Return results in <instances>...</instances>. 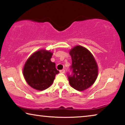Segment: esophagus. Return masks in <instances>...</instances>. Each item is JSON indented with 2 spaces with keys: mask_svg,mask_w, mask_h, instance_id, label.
I'll list each match as a JSON object with an SVG mask.
<instances>
[{
  "mask_svg": "<svg viewBox=\"0 0 125 125\" xmlns=\"http://www.w3.org/2000/svg\"><path fill=\"white\" fill-rule=\"evenodd\" d=\"M65 70L64 69H62L61 70V71H60V72L61 73H65Z\"/></svg>",
  "mask_w": 125,
  "mask_h": 125,
  "instance_id": "1",
  "label": "esophagus"
}]
</instances>
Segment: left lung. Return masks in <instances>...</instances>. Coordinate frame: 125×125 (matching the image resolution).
Segmentation results:
<instances>
[{
    "label": "left lung",
    "instance_id": "left-lung-1",
    "mask_svg": "<svg viewBox=\"0 0 125 125\" xmlns=\"http://www.w3.org/2000/svg\"><path fill=\"white\" fill-rule=\"evenodd\" d=\"M72 57V75L68 74L69 84L74 89L83 91L92 86L98 73L97 62L91 52L81 45L75 46L69 51Z\"/></svg>",
    "mask_w": 125,
    "mask_h": 125
}]
</instances>
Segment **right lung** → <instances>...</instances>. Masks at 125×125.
I'll return each mask as SVG.
<instances>
[{
	"mask_svg": "<svg viewBox=\"0 0 125 125\" xmlns=\"http://www.w3.org/2000/svg\"><path fill=\"white\" fill-rule=\"evenodd\" d=\"M53 53L45 49L34 52L25 62L23 69L24 79L32 88L44 90L53 83L56 74L59 73L55 63L51 61Z\"/></svg>",
	"mask_w": 125,
	"mask_h": 125,
	"instance_id": "right-lung-1",
	"label": "right lung"
}]
</instances>
